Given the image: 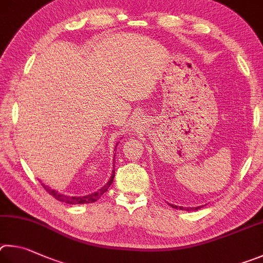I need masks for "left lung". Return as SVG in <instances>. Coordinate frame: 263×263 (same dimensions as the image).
<instances>
[{
  "label": "left lung",
  "instance_id": "left-lung-1",
  "mask_svg": "<svg viewBox=\"0 0 263 263\" xmlns=\"http://www.w3.org/2000/svg\"><path fill=\"white\" fill-rule=\"evenodd\" d=\"M171 206H173V208H177V209H181V210H188V211H191V210H197V209H200V208H202V206H196V208H183V206H177V205H173V204H171Z\"/></svg>",
  "mask_w": 263,
  "mask_h": 263
}]
</instances>
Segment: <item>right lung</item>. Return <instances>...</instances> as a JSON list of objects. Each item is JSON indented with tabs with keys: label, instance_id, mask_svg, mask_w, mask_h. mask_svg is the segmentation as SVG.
<instances>
[{
	"label": "right lung",
	"instance_id": "right-lung-1",
	"mask_svg": "<svg viewBox=\"0 0 263 263\" xmlns=\"http://www.w3.org/2000/svg\"><path fill=\"white\" fill-rule=\"evenodd\" d=\"M113 166H114V165H113ZM113 179H114V171L112 172V177H110L108 182L106 183V185L103 188H100L99 191H97L96 193H93V194H90V195H86V196H81V197H76V196L72 197V196L63 195V194H61V193H59L57 191L52 190V188H49L48 186H45L44 183H41V185H43V187L45 188L46 192L49 193V194L52 195L53 197H55L57 200L64 202V203H68V204H86V203H93V202H96L97 200H99L100 196L108 190L110 185H112Z\"/></svg>",
	"mask_w": 263,
	"mask_h": 263
}]
</instances>
